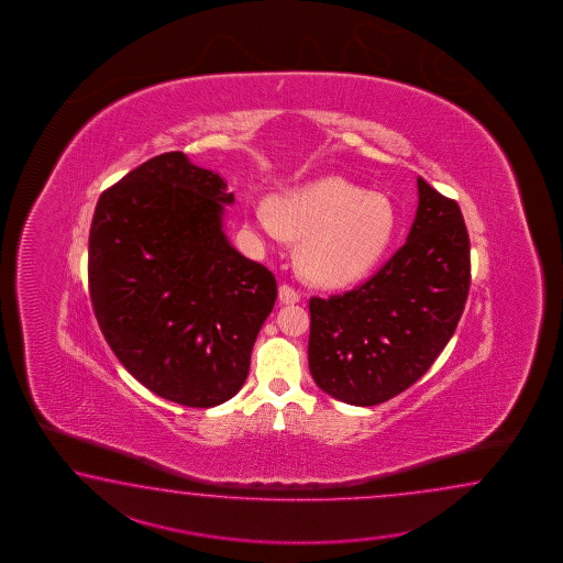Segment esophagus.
Returning <instances> with one entry per match:
<instances>
[{"instance_id":"1","label":"esophagus","mask_w":563,"mask_h":563,"mask_svg":"<svg viewBox=\"0 0 563 563\" xmlns=\"http://www.w3.org/2000/svg\"><path fill=\"white\" fill-rule=\"evenodd\" d=\"M301 298V294H299L298 289L294 286H289V284H282L279 286V299L284 301V303H296Z\"/></svg>"}]
</instances>
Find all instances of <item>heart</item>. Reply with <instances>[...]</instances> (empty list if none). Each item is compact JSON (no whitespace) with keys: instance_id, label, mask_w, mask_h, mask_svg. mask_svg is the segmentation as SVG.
Listing matches in <instances>:
<instances>
[{"instance_id":"1","label":"heart","mask_w":563,"mask_h":563,"mask_svg":"<svg viewBox=\"0 0 563 563\" xmlns=\"http://www.w3.org/2000/svg\"><path fill=\"white\" fill-rule=\"evenodd\" d=\"M257 213L267 233L282 229L308 238L301 265L303 272L330 286L350 284L366 276L383 257L396 229V209L383 192L362 191L338 177L316 180L287 192Z\"/></svg>"}]
</instances>
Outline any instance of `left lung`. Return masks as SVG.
I'll return each instance as SVG.
<instances>
[{
  "instance_id": "obj_1",
  "label": "left lung",
  "mask_w": 563,
  "mask_h": 563,
  "mask_svg": "<svg viewBox=\"0 0 563 563\" xmlns=\"http://www.w3.org/2000/svg\"><path fill=\"white\" fill-rule=\"evenodd\" d=\"M471 286V243L455 199L419 179L408 240L362 286L310 298L308 362L323 393L374 407L405 393L455 334Z\"/></svg>"
}]
</instances>
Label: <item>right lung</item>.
<instances>
[{
    "mask_svg": "<svg viewBox=\"0 0 563 563\" xmlns=\"http://www.w3.org/2000/svg\"><path fill=\"white\" fill-rule=\"evenodd\" d=\"M228 180L175 151L108 187L88 240L96 320L122 366L183 407L240 393L276 276L229 245Z\"/></svg>",
    "mask_w": 563,
    "mask_h": 563,
    "instance_id": "right-lung-1",
    "label": "right lung"
}]
</instances>
